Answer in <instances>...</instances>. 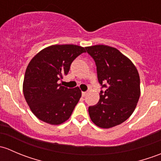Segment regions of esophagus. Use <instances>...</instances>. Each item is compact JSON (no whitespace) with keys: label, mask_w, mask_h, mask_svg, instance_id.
I'll use <instances>...</instances> for the list:
<instances>
[{"label":"esophagus","mask_w":161,"mask_h":161,"mask_svg":"<svg viewBox=\"0 0 161 161\" xmlns=\"http://www.w3.org/2000/svg\"><path fill=\"white\" fill-rule=\"evenodd\" d=\"M86 94H87V92H82V97H86Z\"/></svg>","instance_id":"1"}]
</instances>
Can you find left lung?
<instances>
[{
    "instance_id": "8db88e82",
    "label": "left lung",
    "mask_w": 161,
    "mask_h": 161,
    "mask_svg": "<svg viewBox=\"0 0 161 161\" xmlns=\"http://www.w3.org/2000/svg\"><path fill=\"white\" fill-rule=\"evenodd\" d=\"M96 62L100 91L97 104L89 108L94 124L110 129L124 122L135 111L140 97V79L137 69L129 58L107 45L86 47Z\"/></svg>"
}]
</instances>
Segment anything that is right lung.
<instances>
[{"mask_svg": "<svg viewBox=\"0 0 161 161\" xmlns=\"http://www.w3.org/2000/svg\"><path fill=\"white\" fill-rule=\"evenodd\" d=\"M86 48L73 44H55L37 53L26 68L24 97L31 111L41 121L58 125L67 121L79 102V87L69 89L58 83L68 74L73 61Z\"/></svg>", "mask_w": 161, "mask_h": 161, "instance_id": "1", "label": "right lung"}]
</instances>
